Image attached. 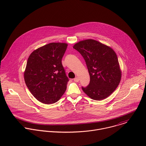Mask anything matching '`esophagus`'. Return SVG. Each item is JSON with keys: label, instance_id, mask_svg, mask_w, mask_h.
Returning <instances> with one entry per match:
<instances>
[{"label": "esophagus", "instance_id": "34e87169", "mask_svg": "<svg viewBox=\"0 0 146 146\" xmlns=\"http://www.w3.org/2000/svg\"><path fill=\"white\" fill-rule=\"evenodd\" d=\"M74 81H75V82H78L79 81V78L78 77H76V78H74Z\"/></svg>", "mask_w": 146, "mask_h": 146}]
</instances>
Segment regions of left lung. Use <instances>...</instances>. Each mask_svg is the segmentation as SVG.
Instances as JSON below:
<instances>
[{
	"mask_svg": "<svg viewBox=\"0 0 146 146\" xmlns=\"http://www.w3.org/2000/svg\"><path fill=\"white\" fill-rule=\"evenodd\" d=\"M73 48L84 58L90 76L88 86L82 87V91L96 100L109 96L115 90L121 78L115 52L111 48L92 39L79 41Z\"/></svg>",
	"mask_w": 146,
	"mask_h": 146,
	"instance_id": "8db88e82",
	"label": "left lung"
}]
</instances>
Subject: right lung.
Instances as JSON below:
<instances>
[{"label":"right lung","mask_w":146,"mask_h":146,"mask_svg":"<svg viewBox=\"0 0 146 146\" xmlns=\"http://www.w3.org/2000/svg\"><path fill=\"white\" fill-rule=\"evenodd\" d=\"M68 44L51 43L33 51L27 61L24 79L33 96L40 102L52 104L65 93L69 78L62 59Z\"/></svg>","instance_id":"obj_1"}]
</instances>
